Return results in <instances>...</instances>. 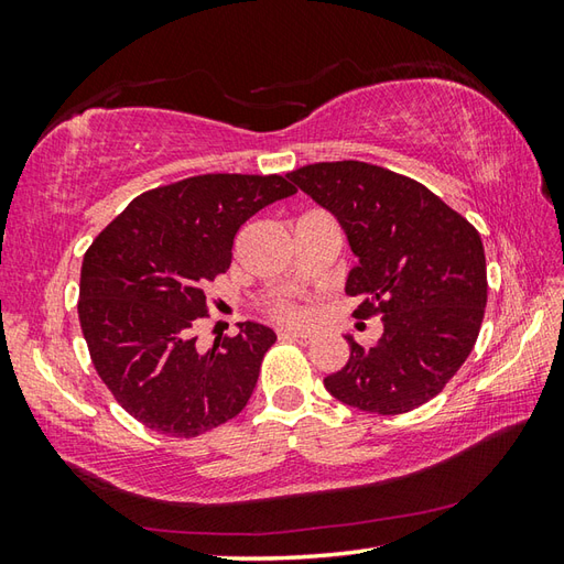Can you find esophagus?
I'll return each mask as SVG.
<instances>
[{"instance_id":"esophagus-1","label":"esophagus","mask_w":564,"mask_h":564,"mask_svg":"<svg viewBox=\"0 0 564 564\" xmlns=\"http://www.w3.org/2000/svg\"><path fill=\"white\" fill-rule=\"evenodd\" d=\"M279 337H281V339L301 341V344H310V341H313V337H310V334H305V332H295V329H281V332H279Z\"/></svg>"}]
</instances>
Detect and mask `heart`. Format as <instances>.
<instances>
[{
	"instance_id": "heart-1",
	"label": "heart",
	"mask_w": 564,
	"mask_h": 564,
	"mask_svg": "<svg viewBox=\"0 0 564 564\" xmlns=\"http://www.w3.org/2000/svg\"><path fill=\"white\" fill-rule=\"evenodd\" d=\"M275 315L283 317V319H293V322L305 317V315L301 313V310H297V307L291 305V303H279V305H275Z\"/></svg>"
}]
</instances>
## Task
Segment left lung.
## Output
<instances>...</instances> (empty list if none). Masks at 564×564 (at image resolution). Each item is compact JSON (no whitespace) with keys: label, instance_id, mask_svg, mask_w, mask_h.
Wrapping results in <instances>:
<instances>
[{"label":"left lung","instance_id":"obj_1","mask_svg":"<svg viewBox=\"0 0 564 564\" xmlns=\"http://www.w3.org/2000/svg\"><path fill=\"white\" fill-rule=\"evenodd\" d=\"M327 208L349 239L356 267L346 293L356 317H382V337L325 378L344 404L404 414L443 390L470 356L487 305L480 232L414 178L366 162H319L289 174Z\"/></svg>","mask_w":564,"mask_h":564}]
</instances>
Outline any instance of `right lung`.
<instances>
[{
  "instance_id": "obj_1",
  "label": "right lung",
  "mask_w": 564,
  "mask_h": 564,
  "mask_svg": "<svg viewBox=\"0 0 564 564\" xmlns=\"http://www.w3.org/2000/svg\"><path fill=\"white\" fill-rule=\"evenodd\" d=\"M295 188L285 176L203 174L152 188L82 261L79 325L116 402L160 434L194 438L245 410L273 329L239 322L198 351L206 289L230 269L239 227Z\"/></svg>"
}]
</instances>
